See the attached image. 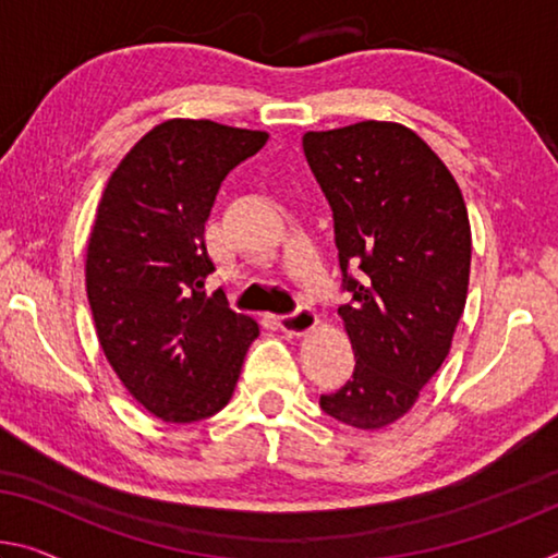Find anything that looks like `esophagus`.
I'll list each match as a JSON object with an SVG mask.
<instances>
[{"instance_id": "34e87169", "label": "esophagus", "mask_w": 558, "mask_h": 558, "mask_svg": "<svg viewBox=\"0 0 558 558\" xmlns=\"http://www.w3.org/2000/svg\"><path fill=\"white\" fill-rule=\"evenodd\" d=\"M280 330L290 335V338H303V335H311L317 327V315L311 307H300L293 315H282L278 317Z\"/></svg>"}]
</instances>
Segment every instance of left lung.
<instances>
[{
    "instance_id": "left-lung-1",
    "label": "left lung",
    "mask_w": 558,
    "mask_h": 558,
    "mask_svg": "<svg viewBox=\"0 0 558 558\" xmlns=\"http://www.w3.org/2000/svg\"><path fill=\"white\" fill-rule=\"evenodd\" d=\"M305 158L330 201L352 305L340 307L355 373L320 407L355 429L402 420L447 360L470 290L464 196L427 141L395 121L307 131ZM350 264L366 272L347 276Z\"/></svg>"
}]
</instances>
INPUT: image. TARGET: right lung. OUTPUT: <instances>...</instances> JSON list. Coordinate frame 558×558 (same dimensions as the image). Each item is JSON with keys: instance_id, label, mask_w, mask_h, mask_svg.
<instances>
[{"instance_id": "obj_1", "label": "right lung", "mask_w": 558, "mask_h": 558, "mask_svg": "<svg viewBox=\"0 0 558 558\" xmlns=\"http://www.w3.org/2000/svg\"><path fill=\"white\" fill-rule=\"evenodd\" d=\"M268 141L208 119L158 123L113 168L86 245L96 338L131 397L163 422L231 402L253 317L206 298V220L220 181Z\"/></svg>"}]
</instances>
